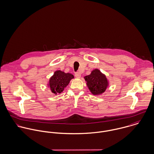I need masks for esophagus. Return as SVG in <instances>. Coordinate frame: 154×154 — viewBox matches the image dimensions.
I'll use <instances>...</instances> for the list:
<instances>
[{
  "instance_id": "34e87169",
  "label": "esophagus",
  "mask_w": 154,
  "mask_h": 154,
  "mask_svg": "<svg viewBox=\"0 0 154 154\" xmlns=\"http://www.w3.org/2000/svg\"><path fill=\"white\" fill-rule=\"evenodd\" d=\"M75 76L77 78H80L81 76V74L80 73H79V72H76V73H75Z\"/></svg>"
}]
</instances>
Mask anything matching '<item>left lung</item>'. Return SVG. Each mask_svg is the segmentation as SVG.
Here are the masks:
<instances>
[{"mask_svg": "<svg viewBox=\"0 0 154 154\" xmlns=\"http://www.w3.org/2000/svg\"><path fill=\"white\" fill-rule=\"evenodd\" d=\"M90 92L94 95L103 94L109 87V81L105 74L99 69H94L90 75L84 77Z\"/></svg>", "mask_w": 154, "mask_h": 154, "instance_id": "8db88e82", "label": "left lung"}]
</instances>
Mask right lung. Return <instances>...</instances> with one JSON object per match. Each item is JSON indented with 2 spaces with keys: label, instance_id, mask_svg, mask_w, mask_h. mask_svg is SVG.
<instances>
[{
  "label": "right lung",
  "instance_id": "obj_1",
  "mask_svg": "<svg viewBox=\"0 0 154 154\" xmlns=\"http://www.w3.org/2000/svg\"><path fill=\"white\" fill-rule=\"evenodd\" d=\"M74 78V76L70 73H65L61 70H56L53 76L49 79L47 84L48 88L51 92L55 95L60 94L64 91L69 84L71 79Z\"/></svg>",
  "mask_w": 154,
  "mask_h": 154
}]
</instances>
